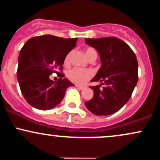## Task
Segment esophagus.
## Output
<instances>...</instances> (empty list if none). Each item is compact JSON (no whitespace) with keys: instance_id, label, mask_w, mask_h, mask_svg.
Segmentation results:
<instances>
[{"instance_id":"34e87169","label":"esophagus","mask_w":160,"mask_h":160,"mask_svg":"<svg viewBox=\"0 0 160 160\" xmlns=\"http://www.w3.org/2000/svg\"><path fill=\"white\" fill-rule=\"evenodd\" d=\"M76 87L78 88V89H80V90H82V89H85V86H79V85H76Z\"/></svg>"}]
</instances>
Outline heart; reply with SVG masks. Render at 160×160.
Here are the masks:
<instances>
[{
	"mask_svg": "<svg viewBox=\"0 0 160 160\" xmlns=\"http://www.w3.org/2000/svg\"><path fill=\"white\" fill-rule=\"evenodd\" d=\"M86 54L88 58H90L93 55H97L96 50L92 47H88L86 49ZM69 56H66L65 59V63L67 64L68 62ZM93 73L91 70L89 69H84L81 68H74L69 70L67 72L68 78L71 80V82H75L77 84H84L86 81L92 78Z\"/></svg>",
	"mask_w": 160,
	"mask_h": 160,
	"instance_id": "1",
	"label": "heart"
}]
</instances>
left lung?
<instances>
[{"label":"left lung","instance_id":"8db88e82","mask_svg":"<svg viewBox=\"0 0 160 160\" xmlns=\"http://www.w3.org/2000/svg\"><path fill=\"white\" fill-rule=\"evenodd\" d=\"M85 41L97 49L102 62L91 81L105 84L102 89L98 86H89L94 95L85 102L86 107L95 115L114 113L127 103L138 82L136 56L127 43L115 37L85 38Z\"/></svg>","mask_w":160,"mask_h":160}]
</instances>
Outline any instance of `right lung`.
Here are the masks:
<instances>
[{
  "label": "right lung",
  "mask_w": 160,
  "mask_h": 160,
  "mask_svg": "<svg viewBox=\"0 0 160 160\" xmlns=\"http://www.w3.org/2000/svg\"><path fill=\"white\" fill-rule=\"evenodd\" d=\"M77 40L45 34L32 38L23 46L17 79L24 98L32 107L43 111L56 107L65 97L67 88L74 86L64 78L62 71L66 56L76 47ZM53 72L60 77L57 82L49 79Z\"/></svg>",
  "instance_id": "right-lung-1"
}]
</instances>
